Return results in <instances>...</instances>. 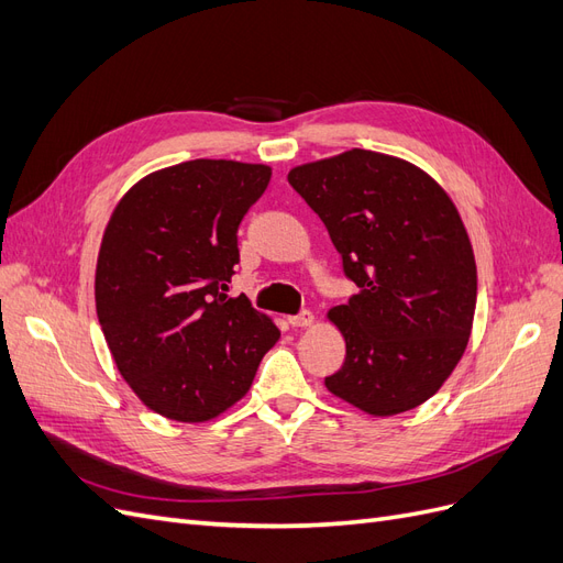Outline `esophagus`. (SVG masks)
<instances>
[{
  "instance_id": "esophagus-1",
  "label": "esophagus",
  "mask_w": 563,
  "mask_h": 563,
  "mask_svg": "<svg viewBox=\"0 0 563 563\" xmlns=\"http://www.w3.org/2000/svg\"><path fill=\"white\" fill-rule=\"evenodd\" d=\"M286 321H288V327H294V329H305V327H312V321H314V317H312V312H308V310H302L300 314H294V317H288Z\"/></svg>"
}]
</instances>
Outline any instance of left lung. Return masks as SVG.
<instances>
[{
  "label": "left lung",
  "mask_w": 563,
  "mask_h": 563,
  "mask_svg": "<svg viewBox=\"0 0 563 563\" xmlns=\"http://www.w3.org/2000/svg\"><path fill=\"white\" fill-rule=\"evenodd\" d=\"M288 183L360 288L329 312L347 354L323 383L368 416L411 411L444 385L472 331L476 265L455 203L418 166L360 147L296 166Z\"/></svg>",
  "instance_id": "left-lung-1"
}]
</instances>
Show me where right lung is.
Masks as SVG:
<instances>
[{"label": "right lung", "mask_w": 563, "mask_h": 563, "mask_svg": "<svg viewBox=\"0 0 563 563\" xmlns=\"http://www.w3.org/2000/svg\"><path fill=\"white\" fill-rule=\"evenodd\" d=\"M269 166L192 159L135 183L117 203L96 265V312L114 364L152 411L203 422L240 401L275 321L230 298L236 230Z\"/></svg>", "instance_id": "add662e5"}]
</instances>
